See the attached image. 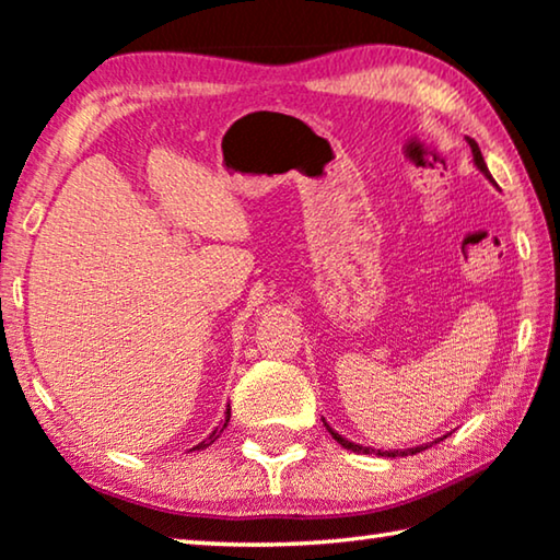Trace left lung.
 <instances>
[{"instance_id": "obj_1", "label": "left lung", "mask_w": 560, "mask_h": 560, "mask_svg": "<svg viewBox=\"0 0 560 560\" xmlns=\"http://www.w3.org/2000/svg\"><path fill=\"white\" fill-rule=\"evenodd\" d=\"M468 147H471L474 164H476L478 172H481L488 182L495 184V182H493V176H491V172H488V166H486V162H483L481 149H478V144H476L474 139H468ZM324 425H326V431L331 433V436H334V441H339L346 451H353V454H376V456L396 458V456H413V454H421V451L429 448V443H423V446H413V448H396V451H381V448H378V451H376V448H366V446H361V443H353V441H349V439H343L341 433H336V431L331 429V425H328L326 421H324Z\"/></svg>"}]
</instances>
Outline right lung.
<instances>
[{"mask_svg":"<svg viewBox=\"0 0 560 560\" xmlns=\"http://www.w3.org/2000/svg\"><path fill=\"white\" fill-rule=\"evenodd\" d=\"M229 416H232V408H226V423H229ZM226 423H224V425H221V429H214V431H211L207 439H203L201 443H197V446H194V448H189V451H203V448H209V446H211V443H214V441H217V439L221 436V431H224V429H226Z\"/></svg>","mask_w":560,"mask_h":560,"instance_id":"right-lung-1","label":"right lung"}]
</instances>
